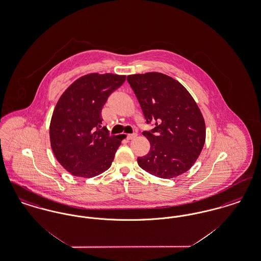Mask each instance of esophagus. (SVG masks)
Returning <instances> with one entry per match:
<instances>
[{
    "label": "esophagus",
    "instance_id": "34e87169",
    "mask_svg": "<svg viewBox=\"0 0 261 261\" xmlns=\"http://www.w3.org/2000/svg\"><path fill=\"white\" fill-rule=\"evenodd\" d=\"M136 133H133V134H128V135H127V139H128V140H132V139H134V138H136Z\"/></svg>",
    "mask_w": 261,
    "mask_h": 261
}]
</instances>
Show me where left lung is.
I'll list each match as a JSON object with an SVG mask.
<instances>
[{
	"mask_svg": "<svg viewBox=\"0 0 261 261\" xmlns=\"http://www.w3.org/2000/svg\"><path fill=\"white\" fill-rule=\"evenodd\" d=\"M149 132L147 155L139 166L153 176L170 179L185 173L196 162L205 142V123L197 102L180 82L160 72L128 75Z\"/></svg>",
	"mask_w": 261,
	"mask_h": 261,
	"instance_id": "obj_1",
	"label": "left lung"
}]
</instances>
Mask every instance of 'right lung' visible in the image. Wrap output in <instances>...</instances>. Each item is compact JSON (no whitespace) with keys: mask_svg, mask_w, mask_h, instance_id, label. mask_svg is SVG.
Listing matches in <instances>:
<instances>
[{"mask_svg":"<svg viewBox=\"0 0 261 261\" xmlns=\"http://www.w3.org/2000/svg\"><path fill=\"white\" fill-rule=\"evenodd\" d=\"M125 75L90 73L62 93L51 115L50 147L62 167L77 177L92 178L108 170L124 137L101 128V110Z\"/></svg>","mask_w":261,"mask_h":261,"instance_id":"obj_1","label":"right lung"}]
</instances>
